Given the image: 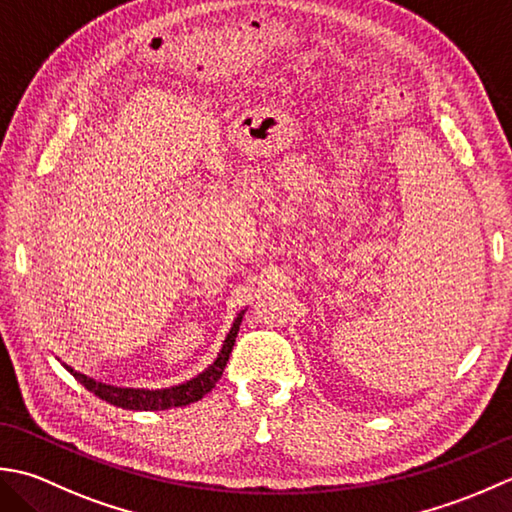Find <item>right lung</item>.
<instances>
[{
	"label": "right lung",
	"instance_id": "obj_1",
	"mask_svg": "<svg viewBox=\"0 0 512 512\" xmlns=\"http://www.w3.org/2000/svg\"><path fill=\"white\" fill-rule=\"evenodd\" d=\"M245 316V309L238 314L232 322V329L227 331V336L223 340V347L218 351V356L214 358V362L207 367L205 371H201L194 378L185 380L181 384H174V387L168 389H130V387H112V384H103L97 382L95 378H88L79 371H75L72 367H68L66 362H61L66 367V371H70L75 378L86 387L88 391H92L97 398L106 400L108 404L121 406V409L128 411H165V409H176V406H187L192 402H198L203 395L210 393L216 382L221 380V375L227 367L229 353L234 349V342L238 336V329H241V322Z\"/></svg>",
	"mask_w": 512,
	"mask_h": 512
}]
</instances>
